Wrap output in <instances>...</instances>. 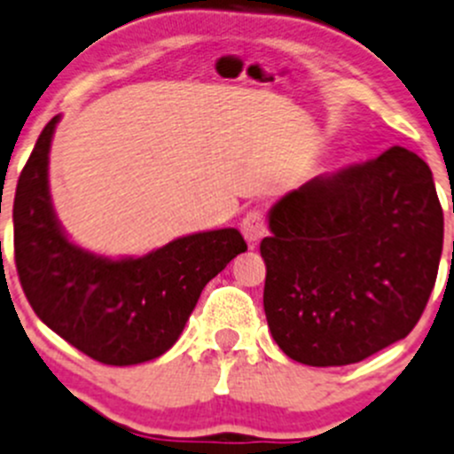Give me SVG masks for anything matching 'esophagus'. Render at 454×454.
Segmentation results:
<instances>
[{"mask_svg":"<svg viewBox=\"0 0 454 454\" xmlns=\"http://www.w3.org/2000/svg\"><path fill=\"white\" fill-rule=\"evenodd\" d=\"M241 232H243V237H246L247 246L254 247L256 243H259L267 235L263 213H261V211L247 213L246 217H243V222H241Z\"/></svg>","mask_w":454,"mask_h":454,"instance_id":"34e87169","label":"esophagus"}]
</instances>
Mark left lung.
<instances>
[{
  "mask_svg": "<svg viewBox=\"0 0 454 454\" xmlns=\"http://www.w3.org/2000/svg\"><path fill=\"white\" fill-rule=\"evenodd\" d=\"M270 231L267 326L298 364H359L404 340L435 287L442 204L428 165L400 145L283 195Z\"/></svg>",
  "mask_w": 454,
  "mask_h": 454,
  "instance_id": "obj_1",
  "label": "left lung"
}]
</instances>
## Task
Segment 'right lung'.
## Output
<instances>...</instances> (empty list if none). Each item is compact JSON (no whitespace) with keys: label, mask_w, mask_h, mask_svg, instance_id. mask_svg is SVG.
<instances>
[{"label":"right lung","mask_w":454,"mask_h":454,"mask_svg":"<svg viewBox=\"0 0 454 454\" xmlns=\"http://www.w3.org/2000/svg\"><path fill=\"white\" fill-rule=\"evenodd\" d=\"M59 119L43 128L14 193V263L23 294L43 324L90 359L145 364L178 341L208 280L247 246L237 228L180 237L139 259H106L71 243L47 180Z\"/></svg>","instance_id":"1"}]
</instances>
